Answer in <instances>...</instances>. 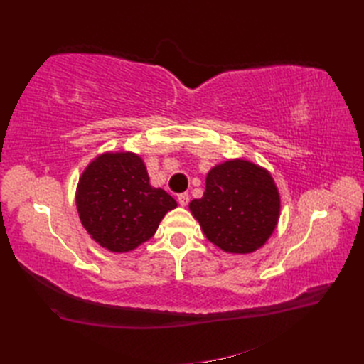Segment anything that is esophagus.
I'll return each mask as SVG.
<instances>
[{
	"label": "esophagus",
	"mask_w": 364,
	"mask_h": 364,
	"mask_svg": "<svg viewBox=\"0 0 364 364\" xmlns=\"http://www.w3.org/2000/svg\"><path fill=\"white\" fill-rule=\"evenodd\" d=\"M178 202H179L181 206H186V205H188V202H190L188 193H181V194L178 196Z\"/></svg>",
	"instance_id": "esophagus-1"
}]
</instances>
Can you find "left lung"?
Instances as JSON below:
<instances>
[{
    "label": "left lung",
    "instance_id": "left-lung-1",
    "mask_svg": "<svg viewBox=\"0 0 364 364\" xmlns=\"http://www.w3.org/2000/svg\"><path fill=\"white\" fill-rule=\"evenodd\" d=\"M279 209L270 173L245 159L215 165L206 176L203 197L190 203L206 238L229 253L259 249L277 228Z\"/></svg>",
    "mask_w": 364,
    "mask_h": 364
}]
</instances>
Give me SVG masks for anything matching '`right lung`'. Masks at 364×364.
I'll return each instance as SVG.
<instances>
[{
	"instance_id": "1",
	"label": "right lung",
	"mask_w": 364,
	"mask_h": 364,
	"mask_svg": "<svg viewBox=\"0 0 364 364\" xmlns=\"http://www.w3.org/2000/svg\"><path fill=\"white\" fill-rule=\"evenodd\" d=\"M75 205L87 234L119 253L146 243L164 215L178 206L167 191L153 188L144 162L130 151L103 153L87 165Z\"/></svg>"
}]
</instances>
